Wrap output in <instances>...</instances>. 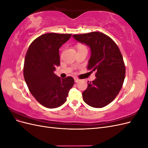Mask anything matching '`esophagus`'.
<instances>
[{"label":"esophagus","instance_id":"esophagus-1","mask_svg":"<svg viewBox=\"0 0 148 148\" xmlns=\"http://www.w3.org/2000/svg\"><path fill=\"white\" fill-rule=\"evenodd\" d=\"M74 79H75V82H76V83H78L79 81V79L77 78H74Z\"/></svg>","mask_w":148,"mask_h":148}]
</instances>
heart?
<instances>
[{"label": "heart", "instance_id": "heart-1", "mask_svg": "<svg viewBox=\"0 0 148 148\" xmlns=\"http://www.w3.org/2000/svg\"><path fill=\"white\" fill-rule=\"evenodd\" d=\"M85 47L83 45H82V44H79V45H78V49H82V48H84Z\"/></svg>", "mask_w": 148, "mask_h": 148}]
</instances>
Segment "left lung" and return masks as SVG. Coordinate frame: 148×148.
I'll use <instances>...</instances> for the list:
<instances>
[{"label":"left lung","instance_id":"1","mask_svg":"<svg viewBox=\"0 0 148 148\" xmlns=\"http://www.w3.org/2000/svg\"><path fill=\"white\" fill-rule=\"evenodd\" d=\"M73 37L90 48L87 69L96 72V78L88 82V88L82 93L83 101L89 106L102 108L114 101L122 87L125 66L122 53L113 40L101 32Z\"/></svg>","mask_w":148,"mask_h":148}]
</instances>
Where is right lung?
Masks as SVG:
<instances>
[{"instance_id":"add662e5","label":"right lung","mask_w":148,"mask_h":148,"mask_svg":"<svg viewBox=\"0 0 148 148\" xmlns=\"http://www.w3.org/2000/svg\"><path fill=\"white\" fill-rule=\"evenodd\" d=\"M71 34L46 33L30 44L25 56L23 75L30 92L49 109L59 107L66 100L74 84L71 77L61 78L53 71L60 65L59 49Z\"/></svg>"}]
</instances>
